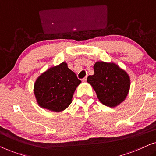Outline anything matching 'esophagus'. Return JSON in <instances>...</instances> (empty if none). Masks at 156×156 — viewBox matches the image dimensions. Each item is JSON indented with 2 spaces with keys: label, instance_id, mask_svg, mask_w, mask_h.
I'll use <instances>...</instances> for the list:
<instances>
[{
  "label": "esophagus",
  "instance_id": "esophagus-1",
  "mask_svg": "<svg viewBox=\"0 0 156 156\" xmlns=\"http://www.w3.org/2000/svg\"><path fill=\"white\" fill-rule=\"evenodd\" d=\"M87 76H85L84 78H83V79H82V81H83V82H86V81H87Z\"/></svg>",
  "mask_w": 156,
  "mask_h": 156
}]
</instances>
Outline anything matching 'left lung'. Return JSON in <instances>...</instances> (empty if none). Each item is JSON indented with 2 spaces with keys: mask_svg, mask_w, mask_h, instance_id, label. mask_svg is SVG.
I'll return each mask as SVG.
<instances>
[{
  "mask_svg": "<svg viewBox=\"0 0 156 156\" xmlns=\"http://www.w3.org/2000/svg\"><path fill=\"white\" fill-rule=\"evenodd\" d=\"M94 74L87 77L99 101L115 107L124 101L130 89V78L124 70L114 63L97 62Z\"/></svg>",
  "mask_w": 156,
  "mask_h": 156,
  "instance_id": "8db88e82",
  "label": "left lung"
}]
</instances>
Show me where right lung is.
<instances>
[{"mask_svg":"<svg viewBox=\"0 0 156 156\" xmlns=\"http://www.w3.org/2000/svg\"><path fill=\"white\" fill-rule=\"evenodd\" d=\"M80 83L67 63L62 62L50 68L37 79L34 94L40 106L59 112L72 103L73 94Z\"/></svg>","mask_w":156,"mask_h":156,"instance_id":"right-lung-1","label":"right lung"}]
</instances>
